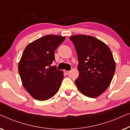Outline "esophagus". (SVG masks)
I'll return each mask as SVG.
<instances>
[{
	"instance_id": "esophagus-1",
	"label": "esophagus",
	"mask_w": 130,
	"mask_h": 130,
	"mask_svg": "<svg viewBox=\"0 0 130 130\" xmlns=\"http://www.w3.org/2000/svg\"><path fill=\"white\" fill-rule=\"evenodd\" d=\"M64 72H65V74H67V75L69 74V73H70V71H65Z\"/></svg>"
}]
</instances>
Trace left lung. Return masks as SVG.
Returning a JSON list of instances; mask_svg holds the SVG:
<instances>
[{
    "mask_svg": "<svg viewBox=\"0 0 130 130\" xmlns=\"http://www.w3.org/2000/svg\"><path fill=\"white\" fill-rule=\"evenodd\" d=\"M78 59L79 76L75 81L78 90L90 98L97 97L109 87L116 62L109 47L92 36L77 35L69 38Z\"/></svg>",
    "mask_w": 130,
    "mask_h": 130,
    "instance_id": "8db88e82",
    "label": "left lung"
}]
</instances>
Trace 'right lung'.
<instances>
[{
	"label": "right lung",
	"instance_id": "obj_1",
	"mask_svg": "<svg viewBox=\"0 0 130 130\" xmlns=\"http://www.w3.org/2000/svg\"><path fill=\"white\" fill-rule=\"evenodd\" d=\"M65 39L64 36L47 35L25 47L18 65L25 89L35 99L45 101L55 95L63 78V73L55 66V51Z\"/></svg>",
	"mask_w": 130,
	"mask_h": 130
}]
</instances>
